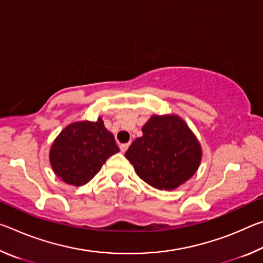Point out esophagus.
I'll return each mask as SVG.
<instances>
[{
  "mask_svg": "<svg viewBox=\"0 0 263 263\" xmlns=\"http://www.w3.org/2000/svg\"><path fill=\"white\" fill-rule=\"evenodd\" d=\"M128 146H130V142H128V144H123V145H121L119 146V148H121V151L123 153H125L126 151H127V148H128Z\"/></svg>",
  "mask_w": 263,
  "mask_h": 263,
  "instance_id": "1",
  "label": "esophagus"
}]
</instances>
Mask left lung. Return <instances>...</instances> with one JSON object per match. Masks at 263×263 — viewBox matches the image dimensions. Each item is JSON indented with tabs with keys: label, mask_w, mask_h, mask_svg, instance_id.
I'll return each instance as SVG.
<instances>
[{
	"label": "left lung",
	"mask_w": 263,
	"mask_h": 263,
	"mask_svg": "<svg viewBox=\"0 0 263 263\" xmlns=\"http://www.w3.org/2000/svg\"><path fill=\"white\" fill-rule=\"evenodd\" d=\"M125 157L142 181L159 190H175L190 180L202 161V146L175 114L152 115Z\"/></svg>",
	"instance_id": "8db88e82"
}]
</instances>
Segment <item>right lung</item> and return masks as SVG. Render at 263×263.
<instances>
[{
	"label": "right lung",
	"instance_id": "obj_1",
	"mask_svg": "<svg viewBox=\"0 0 263 263\" xmlns=\"http://www.w3.org/2000/svg\"><path fill=\"white\" fill-rule=\"evenodd\" d=\"M117 152L114 135L100 116L96 122L79 121L66 126L52 142L48 158L61 181L79 186L90 181Z\"/></svg>",
	"mask_w": 263,
	"mask_h": 263
}]
</instances>
